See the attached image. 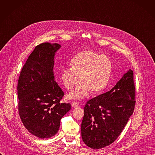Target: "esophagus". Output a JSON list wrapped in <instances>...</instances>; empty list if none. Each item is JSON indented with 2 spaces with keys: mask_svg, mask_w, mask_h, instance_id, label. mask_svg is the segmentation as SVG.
Listing matches in <instances>:
<instances>
[{
  "mask_svg": "<svg viewBox=\"0 0 155 155\" xmlns=\"http://www.w3.org/2000/svg\"><path fill=\"white\" fill-rule=\"evenodd\" d=\"M71 106L73 108H76V107H78V104L75 101H73L71 102Z\"/></svg>",
  "mask_w": 155,
  "mask_h": 155,
  "instance_id": "obj_1",
  "label": "esophagus"
}]
</instances>
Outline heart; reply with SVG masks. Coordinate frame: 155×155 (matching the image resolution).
<instances>
[{
  "label": "heart",
  "mask_w": 155,
  "mask_h": 155,
  "mask_svg": "<svg viewBox=\"0 0 155 155\" xmlns=\"http://www.w3.org/2000/svg\"><path fill=\"white\" fill-rule=\"evenodd\" d=\"M71 64V67L61 70V81L68 90L73 89L79 78L81 83L68 95V98L84 99L90 91L95 94L107 86L112 71V62L107 55L85 50L75 55Z\"/></svg>",
  "instance_id": "b5f03b06"
}]
</instances>
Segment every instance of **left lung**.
Returning a JSON list of instances; mask_svg holds the SVG:
<instances>
[{
  "label": "left lung",
  "instance_id": "1",
  "mask_svg": "<svg viewBox=\"0 0 155 155\" xmlns=\"http://www.w3.org/2000/svg\"><path fill=\"white\" fill-rule=\"evenodd\" d=\"M135 100L133 71L130 69L112 89L87 102L81 126L85 145L100 149L114 142L133 114Z\"/></svg>",
  "mask_w": 155,
  "mask_h": 155
}]
</instances>
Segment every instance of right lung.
I'll use <instances>...</instances> for the list:
<instances>
[{
	"label": "right lung",
	"mask_w": 155,
	"mask_h": 155,
	"mask_svg": "<svg viewBox=\"0 0 155 155\" xmlns=\"http://www.w3.org/2000/svg\"><path fill=\"white\" fill-rule=\"evenodd\" d=\"M58 44L38 45L27 58L18 80V113L24 127L40 138L58 132L70 104L60 103L64 92L55 81L54 57Z\"/></svg>",
	"instance_id": "obj_1"
}]
</instances>
